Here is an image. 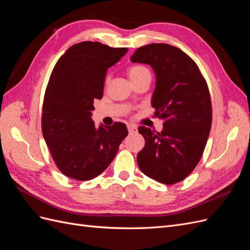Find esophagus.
I'll list each match as a JSON object with an SVG mask.
<instances>
[{
  "label": "esophagus",
  "mask_w": 250,
  "mask_h": 250,
  "mask_svg": "<svg viewBox=\"0 0 250 250\" xmlns=\"http://www.w3.org/2000/svg\"><path fill=\"white\" fill-rule=\"evenodd\" d=\"M127 128H128V131H129V133H133L137 131V125H134V124H128Z\"/></svg>",
  "instance_id": "1"
}]
</instances>
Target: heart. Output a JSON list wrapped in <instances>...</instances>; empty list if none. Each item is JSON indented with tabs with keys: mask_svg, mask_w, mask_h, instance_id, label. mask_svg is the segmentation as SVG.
Returning a JSON list of instances; mask_svg holds the SVG:
<instances>
[{
	"mask_svg": "<svg viewBox=\"0 0 250 250\" xmlns=\"http://www.w3.org/2000/svg\"><path fill=\"white\" fill-rule=\"evenodd\" d=\"M128 75H129L131 81H134L143 76H145V75H150V71L146 66L137 64V65H132L128 69Z\"/></svg>",
	"mask_w": 250,
	"mask_h": 250,
	"instance_id": "1",
	"label": "heart"
}]
</instances>
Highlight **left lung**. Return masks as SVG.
Returning <instances> with one entry per match:
<instances>
[{
    "label": "left lung",
    "mask_w": 250,
    "mask_h": 250,
    "mask_svg": "<svg viewBox=\"0 0 250 250\" xmlns=\"http://www.w3.org/2000/svg\"><path fill=\"white\" fill-rule=\"evenodd\" d=\"M130 60L153 69L151 104L155 117L164 121L161 132L139 127L146 143L138 153V165L158 183H179L197 166L208 139L211 103L207 81L190 56L168 43L141 47Z\"/></svg>",
    "instance_id": "1"
}]
</instances>
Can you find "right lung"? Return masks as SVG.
Here are the masks:
<instances>
[{"mask_svg":"<svg viewBox=\"0 0 250 250\" xmlns=\"http://www.w3.org/2000/svg\"><path fill=\"white\" fill-rule=\"evenodd\" d=\"M127 48L98 42L74 44L58 59L44 93L42 129L57 168L80 181L97 177L127 137L125 124L95 126L94 100L102 99L107 69Z\"/></svg>","mask_w":250,"mask_h":250,"instance_id":"right-lung-1","label":"right lung"}]
</instances>
